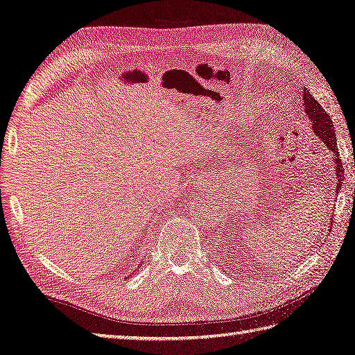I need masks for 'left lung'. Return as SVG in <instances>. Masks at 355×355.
Here are the masks:
<instances>
[{
	"label": "left lung",
	"mask_w": 355,
	"mask_h": 355,
	"mask_svg": "<svg viewBox=\"0 0 355 355\" xmlns=\"http://www.w3.org/2000/svg\"><path fill=\"white\" fill-rule=\"evenodd\" d=\"M302 98H304V113L307 114L310 123H311V128L315 133L324 140V144L328 146L329 151H333L336 154V192L339 193L340 192V187L343 184V175H345V171H343V163L339 159V150H337V140H336V133H334V127H333V121L329 118V114L322 109V105H320L313 95L309 92V90L304 87L302 89ZM222 268V265H219Z\"/></svg>",
	"instance_id": "8db88e82"
}]
</instances>
